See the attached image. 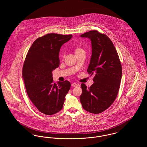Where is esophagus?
Instances as JSON below:
<instances>
[{"label": "esophagus", "instance_id": "1", "mask_svg": "<svg viewBox=\"0 0 147 147\" xmlns=\"http://www.w3.org/2000/svg\"><path fill=\"white\" fill-rule=\"evenodd\" d=\"M78 85L77 84V83H73V84H71V86H73V87H76V86H77Z\"/></svg>", "mask_w": 147, "mask_h": 147}]
</instances>
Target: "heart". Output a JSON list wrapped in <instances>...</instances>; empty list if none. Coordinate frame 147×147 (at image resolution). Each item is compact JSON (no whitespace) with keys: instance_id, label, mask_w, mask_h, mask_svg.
<instances>
[{"instance_id":"1","label":"heart","mask_w":147,"mask_h":147,"mask_svg":"<svg viewBox=\"0 0 147 147\" xmlns=\"http://www.w3.org/2000/svg\"><path fill=\"white\" fill-rule=\"evenodd\" d=\"M82 51H83V50L81 48H80V47H77L75 49V53H78V52H82Z\"/></svg>"}]
</instances>
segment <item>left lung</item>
<instances>
[{
  "instance_id": "8db88e82",
  "label": "left lung",
  "mask_w": 147,
  "mask_h": 147,
  "mask_svg": "<svg viewBox=\"0 0 147 147\" xmlns=\"http://www.w3.org/2000/svg\"><path fill=\"white\" fill-rule=\"evenodd\" d=\"M91 43V57L88 72L94 75L89 88L81 84L80 100L84 110L100 113L108 109L116 99L122 77V66L111 40L105 34L92 30L80 35Z\"/></svg>"
}]
</instances>
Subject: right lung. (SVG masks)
<instances>
[{
  "instance_id": "add662e5",
  "label": "right lung",
  "mask_w": 147,
  "mask_h": 147,
  "mask_svg": "<svg viewBox=\"0 0 147 147\" xmlns=\"http://www.w3.org/2000/svg\"><path fill=\"white\" fill-rule=\"evenodd\" d=\"M72 35L49 34L36 39L28 50L22 69V78L28 98L43 113L51 115L63 108L70 89L69 81L53 83L52 71L59 65L61 46Z\"/></svg>"
}]
</instances>
